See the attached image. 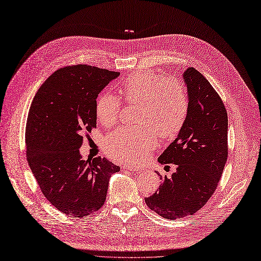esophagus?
Masks as SVG:
<instances>
[{"instance_id": "1", "label": "esophagus", "mask_w": 261, "mask_h": 261, "mask_svg": "<svg viewBox=\"0 0 261 261\" xmlns=\"http://www.w3.org/2000/svg\"><path fill=\"white\" fill-rule=\"evenodd\" d=\"M124 170H130V171H137V172H140L143 170V168H140L138 166H133V165H125L122 167Z\"/></svg>"}]
</instances>
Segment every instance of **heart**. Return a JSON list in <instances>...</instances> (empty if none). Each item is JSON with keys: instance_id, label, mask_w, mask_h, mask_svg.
Here are the masks:
<instances>
[{"instance_id": "b5f03b06", "label": "heart", "mask_w": 261, "mask_h": 261, "mask_svg": "<svg viewBox=\"0 0 261 261\" xmlns=\"http://www.w3.org/2000/svg\"><path fill=\"white\" fill-rule=\"evenodd\" d=\"M118 91L128 103H138V128L122 127L104 140V149L115 159L134 161L143 158L155 147L156 136L161 139L175 137L187 117L188 94L181 83L165 79L151 70L129 74ZM119 100L104 93L96 101L98 120L111 125L118 119Z\"/></svg>"}]
</instances>
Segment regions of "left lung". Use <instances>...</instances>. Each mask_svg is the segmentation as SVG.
I'll return each instance as SVG.
<instances>
[{
    "label": "left lung",
    "mask_w": 261,
    "mask_h": 261,
    "mask_svg": "<svg viewBox=\"0 0 261 261\" xmlns=\"http://www.w3.org/2000/svg\"><path fill=\"white\" fill-rule=\"evenodd\" d=\"M188 113L176 139L158 158L175 166L170 177L160 176L158 190L145 199L162 217L174 220L195 214L214 194L228 157V116L210 82L194 67L182 73Z\"/></svg>",
    "instance_id": "obj_1"
}]
</instances>
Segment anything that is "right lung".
Wrapping results in <instances>:
<instances>
[{
    "instance_id": "obj_1",
    "label": "right lung",
    "mask_w": 261,
    "mask_h": 261,
    "mask_svg": "<svg viewBox=\"0 0 261 261\" xmlns=\"http://www.w3.org/2000/svg\"><path fill=\"white\" fill-rule=\"evenodd\" d=\"M119 75L87 64L62 67L32 101L25 129L29 166L46 199L66 215L100 210L111 175L120 170L106 158L83 160L80 151L84 133L96 127V98Z\"/></svg>"
}]
</instances>
